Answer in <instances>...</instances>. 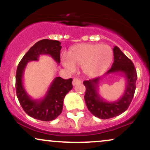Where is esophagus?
I'll return each instance as SVG.
<instances>
[{
    "mask_svg": "<svg viewBox=\"0 0 150 150\" xmlns=\"http://www.w3.org/2000/svg\"><path fill=\"white\" fill-rule=\"evenodd\" d=\"M81 83V80L79 78H77V77H75L73 80V85L75 86L76 85H78V84Z\"/></svg>",
    "mask_w": 150,
    "mask_h": 150,
    "instance_id": "esophagus-1",
    "label": "esophagus"
}]
</instances>
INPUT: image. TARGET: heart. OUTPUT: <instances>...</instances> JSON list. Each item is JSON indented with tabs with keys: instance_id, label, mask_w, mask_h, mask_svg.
<instances>
[{
	"instance_id": "b5f03b06",
	"label": "heart",
	"mask_w": 150,
	"mask_h": 150,
	"mask_svg": "<svg viewBox=\"0 0 150 150\" xmlns=\"http://www.w3.org/2000/svg\"><path fill=\"white\" fill-rule=\"evenodd\" d=\"M113 58L110 46L99 44H82L74 46L68 51L67 58L63 59V66L70 72L82 67L86 76L96 77L109 68Z\"/></svg>"
}]
</instances>
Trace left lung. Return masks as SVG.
<instances>
[{
	"label": "left lung",
	"mask_w": 150,
	"mask_h": 150,
	"mask_svg": "<svg viewBox=\"0 0 150 150\" xmlns=\"http://www.w3.org/2000/svg\"><path fill=\"white\" fill-rule=\"evenodd\" d=\"M114 61L111 68L105 75L111 73H120L126 79L125 89L120 99L113 102L104 100L98 92L101 77L91 79L83 82L86 87L85 101L88 110L94 116L101 119L113 118L123 113L128 109L132 100L135 91V83L137 75L132 61L120 51L118 46L113 49Z\"/></svg>",
	"instance_id": "8db88e82"
}]
</instances>
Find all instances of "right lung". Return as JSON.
Instances as JSON below:
<instances>
[{
    "instance_id": "add662e5",
    "label": "right lung",
    "mask_w": 150,
    "mask_h": 150,
    "mask_svg": "<svg viewBox=\"0 0 150 150\" xmlns=\"http://www.w3.org/2000/svg\"><path fill=\"white\" fill-rule=\"evenodd\" d=\"M61 42L56 40L42 39L36 43L25 53L19 63L15 77V88L20 104L29 116L43 121H51L61 114L63 110V99L73 88V79L68 80L57 77L53 80L45 97L42 99H32L27 94L23 82L24 70L30 61H38L41 55H49L59 64Z\"/></svg>"
}]
</instances>
